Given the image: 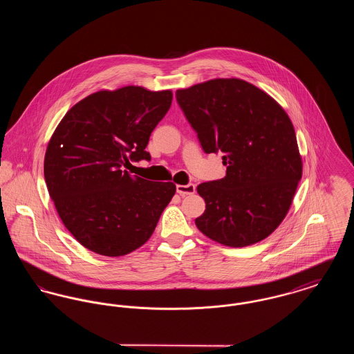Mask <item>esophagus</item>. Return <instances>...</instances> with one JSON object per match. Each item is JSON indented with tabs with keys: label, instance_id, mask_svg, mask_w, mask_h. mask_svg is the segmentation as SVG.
I'll return each instance as SVG.
<instances>
[{
	"label": "esophagus",
	"instance_id": "34e87169",
	"mask_svg": "<svg viewBox=\"0 0 354 354\" xmlns=\"http://www.w3.org/2000/svg\"><path fill=\"white\" fill-rule=\"evenodd\" d=\"M195 185H176V192L180 196H185V195H192L195 192Z\"/></svg>",
	"mask_w": 354,
	"mask_h": 354
}]
</instances>
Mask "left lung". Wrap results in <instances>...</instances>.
Returning a JSON list of instances; mask_svg holds the SVG:
<instances>
[{
  "mask_svg": "<svg viewBox=\"0 0 354 354\" xmlns=\"http://www.w3.org/2000/svg\"><path fill=\"white\" fill-rule=\"evenodd\" d=\"M176 101L205 153L221 151L227 175L198 185L204 235L228 247L270 236L286 218L303 163L293 124L267 93L241 80L178 90Z\"/></svg>",
  "mask_w": 354,
  "mask_h": 354,
  "instance_id": "obj_1",
  "label": "left lung"
}]
</instances>
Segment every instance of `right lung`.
I'll return each instance as SVG.
<instances>
[{
	"mask_svg": "<svg viewBox=\"0 0 354 354\" xmlns=\"http://www.w3.org/2000/svg\"><path fill=\"white\" fill-rule=\"evenodd\" d=\"M172 93L126 86L74 104L48 145L44 174L68 232L103 256L133 252L152 235L176 187L130 175V162L150 160L153 129Z\"/></svg>",
	"mask_w": 354,
	"mask_h": 354,
	"instance_id": "right-lung-1",
	"label": "right lung"
}]
</instances>
